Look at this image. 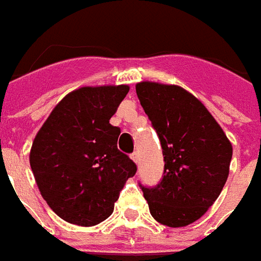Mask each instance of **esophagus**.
I'll list each match as a JSON object with an SVG mask.
<instances>
[{
	"mask_svg": "<svg viewBox=\"0 0 261 261\" xmlns=\"http://www.w3.org/2000/svg\"><path fill=\"white\" fill-rule=\"evenodd\" d=\"M130 157H132V160H134L135 163L139 164V154H138L136 151H135V153H132V154H130Z\"/></svg>",
	"mask_w": 261,
	"mask_h": 261,
	"instance_id": "obj_1",
	"label": "esophagus"
}]
</instances>
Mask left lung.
Instances as JSON below:
<instances>
[{
	"label": "left lung",
	"mask_w": 261,
	"mask_h": 261,
	"mask_svg": "<svg viewBox=\"0 0 261 261\" xmlns=\"http://www.w3.org/2000/svg\"><path fill=\"white\" fill-rule=\"evenodd\" d=\"M136 94L156 129L164 173L142 187L157 222L181 228L198 221L228 180L232 145L205 105L182 87L142 81Z\"/></svg>",
	"instance_id": "8db88e82"
}]
</instances>
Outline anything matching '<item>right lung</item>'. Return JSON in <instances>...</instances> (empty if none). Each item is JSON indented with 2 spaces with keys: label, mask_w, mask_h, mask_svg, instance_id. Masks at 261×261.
<instances>
[{
  "label": "right lung",
  "mask_w": 261,
  "mask_h": 261,
  "mask_svg": "<svg viewBox=\"0 0 261 261\" xmlns=\"http://www.w3.org/2000/svg\"><path fill=\"white\" fill-rule=\"evenodd\" d=\"M127 86L81 87L68 92L39 129L29 163L42 197L68 223L94 226L114 211L136 164L116 143L110 123Z\"/></svg>",
  "instance_id": "right-lung-1"
}]
</instances>
